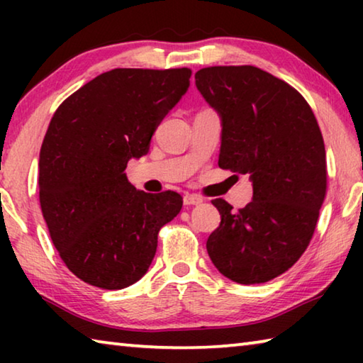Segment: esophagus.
Returning <instances> with one entry per match:
<instances>
[{
    "label": "esophagus",
    "mask_w": 363,
    "mask_h": 363,
    "mask_svg": "<svg viewBox=\"0 0 363 363\" xmlns=\"http://www.w3.org/2000/svg\"><path fill=\"white\" fill-rule=\"evenodd\" d=\"M201 203H203V200H201L200 196L190 195V194H187L186 196H184V205L190 206V205H201Z\"/></svg>",
    "instance_id": "34e87169"
}]
</instances>
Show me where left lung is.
I'll use <instances>...</instances> for the list:
<instances>
[{"label": "left lung", "instance_id": "1", "mask_svg": "<svg viewBox=\"0 0 363 363\" xmlns=\"http://www.w3.org/2000/svg\"><path fill=\"white\" fill-rule=\"evenodd\" d=\"M195 84L220 116L218 164L253 182L242 210L213 200L220 224L208 255L224 277L264 284L286 272L314 235L327 194L320 128L296 89L257 67H206Z\"/></svg>", "mask_w": 363, "mask_h": 363}]
</instances>
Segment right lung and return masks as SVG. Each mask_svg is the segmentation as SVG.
Segmentation results:
<instances>
[{
  "label": "right lung",
  "mask_w": 363,
  "mask_h": 363,
  "mask_svg": "<svg viewBox=\"0 0 363 363\" xmlns=\"http://www.w3.org/2000/svg\"><path fill=\"white\" fill-rule=\"evenodd\" d=\"M190 69H113L60 104L40 150V205L70 272L104 290L144 277L160 229L179 214L176 192L145 194L126 164L150 149L187 93Z\"/></svg>",
  "instance_id": "obj_1"
}]
</instances>
